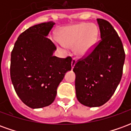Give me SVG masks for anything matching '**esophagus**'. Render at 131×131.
Returning <instances> with one entry per match:
<instances>
[{"mask_svg": "<svg viewBox=\"0 0 131 131\" xmlns=\"http://www.w3.org/2000/svg\"><path fill=\"white\" fill-rule=\"evenodd\" d=\"M77 62V60L75 59V58H73L72 59V61H71V67L72 68H74V65H75V64Z\"/></svg>", "mask_w": 131, "mask_h": 131, "instance_id": "esophagus-1", "label": "esophagus"}]
</instances>
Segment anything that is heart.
<instances>
[{
  "mask_svg": "<svg viewBox=\"0 0 131 131\" xmlns=\"http://www.w3.org/2000/svg\"><path fill=\"white\" fill-rule=\"evenodd\" d=\"M96 36L97 30L94 25L81 23L65 28L61 33L60 40L64 46H74L76 54L83 56L91 50Z\"/></svg>",
  "mask_w": 131,
  "mask_h": 131,
  "instance_id": "obj_1",
  "label": "heart"
}]
</instances>
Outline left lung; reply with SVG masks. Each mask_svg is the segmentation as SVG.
Wrapping results in <instances>:
<instances>
[{
  "label": "left lung",
  "mask_w": 131,
  "mask_h": 131,
  "mask_svg": "<svg viewBox=\"0 0 131 131\" xmlns=\"http://www.w3.org/2000/svg\"><path fill=\"white\" fill-rule=\"evenodd\" d=\"M97 22L101 39L73 69L77 99L90 107L102 106L111 98L121 81L125 61L121 38L112 24L103 19Z\"/></svg>",
  "instance_id": "1"
}]
</instances>
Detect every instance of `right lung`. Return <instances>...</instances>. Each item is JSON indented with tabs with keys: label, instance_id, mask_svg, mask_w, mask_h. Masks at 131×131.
<instances>
[{
	"label": "right lung",
	"instance_id": "1",
	"mask_svg": "<svg viewBox=\"0 0 131 131\" xmlns=\"http://www.w3.org/2000/svg\"><path fill=\"white\" fill-rule=\"evenodd\" d=\"M52 21L29 27L19 36L11 52L10 77L16 93L32 109L51 104L67 71L71 57L53 56L56 46L47 38Z\"/></svg>",
	"mask_w": 131,
	"mask_h": 131
}]
</instances>
